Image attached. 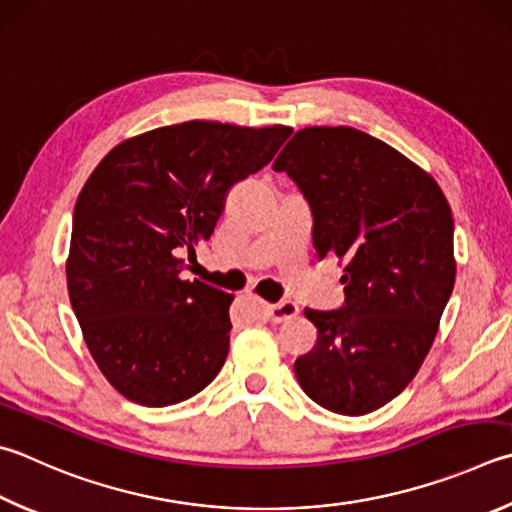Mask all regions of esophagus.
Wrapping results in <instances>:
<instances>
[{
	"label": "esophagus",
	"mask_w": 512,
	"mask_h": 512,
	"mask_svg": "<svg viewBox=\"0 0 512 512\" xmlns=\"http://www.w3.org/2000/svg\"><path fill=\"white\" fill-rule=\"evenodd\" d=\"M266 313L273 322H284V320L295 318V315L300 313V306H297L291 300H284V302H277V304H266Z\"/></svg>",
	"instance_id": "esophagus-1"
}]
</instances>
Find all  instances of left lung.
<instances>
[{
  "label": "left lung",
  "instance_id": "8db88e82",
  "mask_svg": "<svg viewBox=\"0 0 512 512\" xmlns=\"http://www.w3.org/2000/svg\"><path fill=\"white\" fill-rule=\"evenodd\" d=\"M304 194L315 257L345 264V304L304 309L318 340L295 360L304 394L345 416L392 401L421 369L457 262L448 199L430 174L353 127H304L273 163Z\"/></svg>",
  "mask_w": 512,
  "mask_h": 512
}]
</instances>
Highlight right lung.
<instances>
[{
	"label": "right lung",
	"mask_w": 512,
	"mask_h": 512,
	"mask_svg": "<svg viewBox=\"0 0 512 512\" xmlns=\"http://www.w3.org/2000/svg\"><path fill=\"white\" fill-rule=\"evenodd\" d=\"M293 129L190 123L116 145L73 210L67 286L111 387L147 407L199 394L224 367L232 295L183 280V250L210 239L232 185L271 163Z\"/></svg>",
	"instance_id": "add662e5"
}]
</instances>
